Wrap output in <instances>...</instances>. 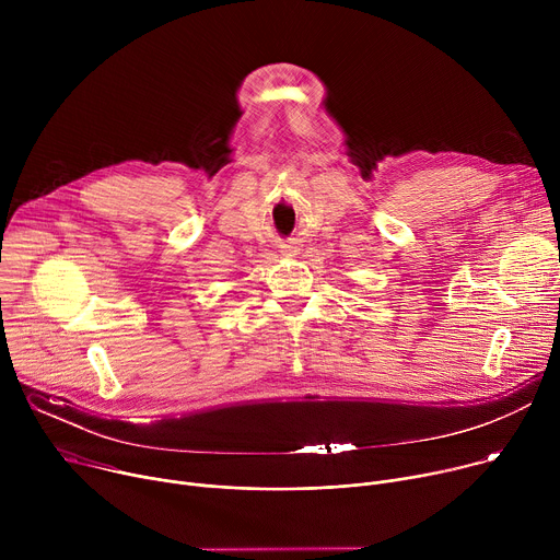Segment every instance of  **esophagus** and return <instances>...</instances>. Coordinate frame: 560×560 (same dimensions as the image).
<instances>
[{
  "mask_svg": "<svg viewBox=\"0 0 560 560\" xmlns=\"http://www.w3.org/2000/svg\"><path fill=\"white\" fill-rule=\"evenodd\" d=\"M283 253L290 255V257H294V255L299 253V246H296V244H288V246H283Z\"/></svg>",
  "mask_w": 560,
  "mask_h": 560,
  "instance_id": "esophagus-1",
  "label": "esophagus"
}]
</instances>
